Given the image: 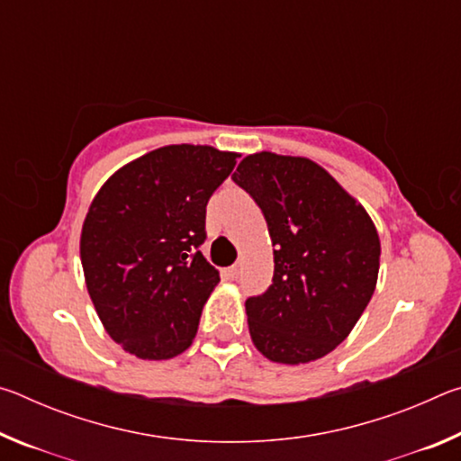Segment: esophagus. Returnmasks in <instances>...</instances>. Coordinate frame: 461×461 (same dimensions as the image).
<instances>
[{"instance_id": "34e87169", "label": "esophagus", "mask_w": 461, "mask_h": 461, "mask_svg": "<svg viewBox=\"0 0 461 461\" xmlns=\"http://www.w3.org/2000/svg\"><path fill=\"white\" fill-rule=\"evenodd\" d=\"M225 276H228L230 280H236L240 276V267H238V264H233V267H230L228 270H225Z\"/></svg>"}]
</instances>
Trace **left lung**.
<instances>
[{
  "instance_id": "8db88e82",
  "label": "left lung",
  "mask_w": 461,
  "mask_h": 461,
  "mask_svg": "<svg viewBox=\"0 0 461 461\" xmlns=\"http://www.w3.org/2000/svg\"><path fill=\"white\" fill-rule=\"evenodd\" d=\"M233 183L262 209L275 276L246 301L254 346L272 362L307 364L348 338L374 294L380 240L352 194L301 156L249 154Z\"/></svg>"
}]
</instances>
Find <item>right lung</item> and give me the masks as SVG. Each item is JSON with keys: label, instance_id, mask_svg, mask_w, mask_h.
Masks as SVG:
<instances>
[{"label": "right lung", "instance_id": "1", "mask_svg": "<svg viewBox=\"0 0 461 461\" xmlns=\"http://www.w3.org/2000/svg\"><path fill=\"white\" fill-rule=\"evenodd\" d=\"M236 152L175 144L122 167L85 217V283L105 331L142 360L183 354L220 272L199 248L207 201L236 167Z\"/></svg>", "mask_w": 461, "mask_h": 461}]
</instances>
